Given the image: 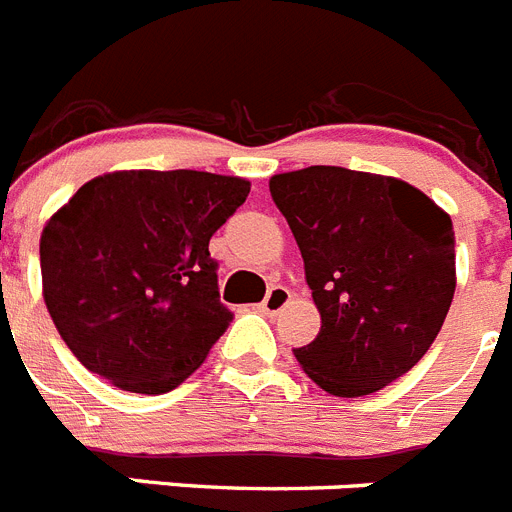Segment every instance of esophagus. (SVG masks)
Here are the masks:
<instances>
[{"instance_id": "1", "label": "esophagus", "mask_w": 512, "mask_h": 512, "mask_svg": "<svg viewBox=\"0 0 512 512\" xmlns=\"http://www.w3.org/2000/svg\"><path fill=\"white\" fill-rule=\"evenodd\" d=\"M288 301H291V291L286 286H270L268 293H265V299H262L260 309L265 314H278Z\"/></svg>"}]
</instances>
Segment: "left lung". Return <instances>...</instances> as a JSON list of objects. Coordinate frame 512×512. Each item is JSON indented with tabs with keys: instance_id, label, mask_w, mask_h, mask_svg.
Instances as JSON below:
<instances>
[{
	"instance_id": "left-lung-1",
	"label": "left lung",
	"mask_w": 512,
	"mask_h": 512,
	"mask_svg": "<svg viewBox=\"0 0 512 512\" xmlns=\"http://www.w3.org/2000/svg\"><path fill=\"white\" fill-rule=\"evenodd\" d=\"M322 330L293 355L335 397L384 389L428 353L456 291L451 216L402 180L345 167L270 177Z\"/></svg>"
}]
</instances>
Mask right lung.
Wrapping results in <instances>:
<instances>
[{"label":"right lung","instance_id":"obj_1","mask_svg":"<svg viewBox=\"0 0 512 512\" xmlns=\"http://www.w3.org/2000/svg\"><path fill=\"white\" fill-rule=\"evenodd\" d=\"M250 195L195 170L90 180L41 234L43 299L84 368L133 394H164L206 361L234 319L208 242Z\"/></svg>","mask_w":512,"mask_h":512}]
</instances>
